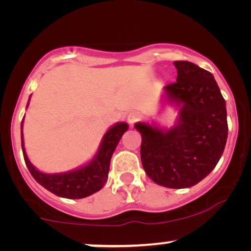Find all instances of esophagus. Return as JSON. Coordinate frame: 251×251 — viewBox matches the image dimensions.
Wrapping results in <instances>:
<instances>
[{
    "label": "esophagus",
    "mask_w": 251,
    "mask_h": 251,
    "mask_svg": "<svg viewBox=\"0 0 251 251\" xmlns=\"http://www.w3.org/2000/svg\"><path fill=\"white\" fill-rule=\"evenodd\" d=\"M139 120H140V115H139V113H137V112H131L128 115V122L130 126H133L137 121H139Z\"/></svg>",
    "instance_id": "34e87169"
}]
</instances>
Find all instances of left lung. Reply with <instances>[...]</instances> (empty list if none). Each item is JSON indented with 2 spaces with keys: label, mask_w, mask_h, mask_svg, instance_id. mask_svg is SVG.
<instances>
[{
  "label": "left lung",
  "mask_w": 251,
  "mask_h": 251,
  "mask_svg": "<svg viewBox=\"0 0 251 251\" xmlns=\"http://www.w3.org/2000/svg\"><path fill=\"white\" fill-rule=\"evenodd\" d=\"M177 81L168 84L167 98L181 102L178 125L169 131L137 123L142 133L144 170L157 185L186 188L211 173L227 139L226 104L210 72L190 61H174Z\"/></svg>",
  "instance_id": "left-lung-1"
}]
</instances>
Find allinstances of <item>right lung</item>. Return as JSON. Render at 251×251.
Returning <instances> with one entry per match:
<instances>
[{"label": "right lung", "instance_id": "1", "mask_svg": "<svg viewBox=\"0 0 251 251\" xmlns=\"http://www.w3.org/2000/svg\"><path fill=\"white\" fill-rule=\"evenodd\" d=\"M126 130H128L126 123H118L105 133L99 152L90 163L77 170L59 175L43 174L30 164L28 157L26 155L25 149H24L22 130L24 159H25L26 166L34 179L48 191H50L51 193L66 199H83L98 192L107 181L111 157L122 135Z\"/></svg>", "mask_w": 251, "mask_h": 251}]
</instances>
